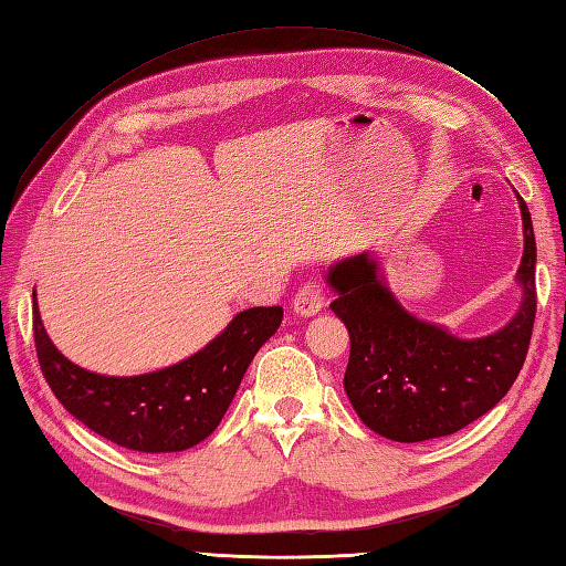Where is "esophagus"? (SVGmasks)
Masks as SVG:
<instances>
[{"label": "esophagus", "mask_w": 566, "mask_h": 566, "mask_svg": "<svg viewBox=\"0 0 566 566\" xmlns=\"http://www.w3.org/2000/svg\"><path fill=\"white\" fill-rule=\"evenodd\" d=\"M326 306V292H323V286L318 282H306L302 290L294 294V302L292 308L296 316H316L318 311Z\"/></svg>", "instance_id": "esophagus-1"}]
</instances>
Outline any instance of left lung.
Instances as JSON below:
<instances>
[{
	"label": "left lung",
	"mask_w": 566,
	"mask_h": 566,
	"mask_svg": "<svg viewBox=\"0 0 566 566\" xmlns=\"http://www.w3.org/2000/svg\"><path fill=\"white\" fill-rule=\"evenodd\" d=\"M523 213V302L509 326L486 338L462 340L432 323L418 321L384 284L377 260L363 255L335 262L331 304L350 333L345 394L363 423L396 442L452 436L491 411L513 387L531 345L535 292V233L531 211L515 191Z\"/></svg>",
	"instance_id": "obj_1"
}]
</instances>
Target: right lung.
I'll return each instance as SVG.
<instances>
[{
	"label": "right lung",
	"mask_w": 566,
	"mask_h": 566,
	"mask_svg": "<svg viewBox=\"0 0 566 566\" xmlns=\"http://www.w3.org/2000/svg\"><path fill=\"white\" fill-rule=\"evenodd\" d=\"M282 316V306L240 311L197 355L138 377L94 375L70 363L48 338L35 298L33 338L48 387L80 423L136 452H182L221 423L252 357Z\"/></svg>",
	"instance_id": "right-lung-1"
}]
</instances>
